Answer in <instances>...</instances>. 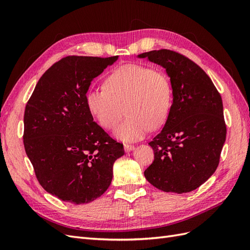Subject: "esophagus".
Returning <instances> with one entry per match:
<instances>
[{
  "mask_svg": "<svg viewBox=\"0 0 250 250\" xmlns=\"http://www.w3.org/2000/svg\"><path fill=\"white\" fill-rule=\"evenodd\" d=\"M133 149H134L133 145H130V144H124L125 152H130V151H132Z\"/></svg>",
  "mask_w": 250,
  "mask_h": 250,
  "instance_id": "34e87169",
  "label": "esophagus"
}]
</instances>
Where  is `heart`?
<instances>
[{
    "label": "heart",
    "instance_id": "heart-1",
    "mask_svg": "<svg viewBox=\"0 0 250 250\" xmlns=\"http://www.w3.org/2000/svg\"><path fill=\"white\" fill-rule=\"evenodd\" d=\"M104 87L89 89L85 102L88 111L104 129H112L124 116L113 135L123 142L142 140L148 131L161 128L169 118L173 89L169 77L142 64H125L110 72Z\"/></svg>",
    "mask_w": 250,
    "mask_h": 250
}]
</instances>
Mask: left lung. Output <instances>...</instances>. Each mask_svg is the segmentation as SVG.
Listing matches in <instances>:
<instances>
[{
	"instance_id": "obj_1",
	"label": "left lung",
	"mask_w": 250,
	"mask_h": 250,
	"mask_svg": "<svg viewBox=\"0 0 250 250\" xmlns=\"http://www.w3.org/2000/svg\"><path fill=\"white\" fill-rule=\"evenodd\" d=\"M163 66L173 102L163 130L149 143L154 161L144 172L158 190L194 191L216 171L226 138L223 104L213 81L191 59L170 50L138 55Z\"/></svg>"
}]
</instances>
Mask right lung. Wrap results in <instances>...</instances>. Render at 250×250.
<instances>
[{"mask_svg": "<svg viewBox=\"0 0 250 250\" xmlns=\"http://www.w3.org/2000/svg\"><path fill=\"white\" fill-rule=\"evenodd\" d=\"M107 58L66 56L48 69L24 115V146L37 180L51 195L88 203L107 190L123 145L94 122L85 97L90 83L113 64Z\"/></svg>", "mask_w": 250, "mask_h": 250, "instance_id": "add662e5", "label": "right lung"}]
</instances>
